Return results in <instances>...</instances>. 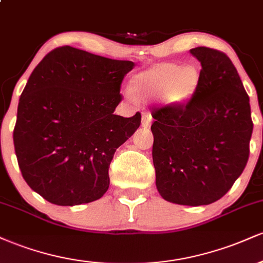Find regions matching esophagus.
<instances>
[{
  "label": "esophagus",
  "instance_id": "esophagus-1",
  "mask_svg": "<svg viewBox=\"0 0 263 263\" xmlns=\"http://www.w3.org/2000/svg\"><path fill=\"white\" fill-rule=\"evenodd\" d=\"M151 121H152V116H151V114L144 112L142 115V126H143V127H148L151 125Z\"/></svg>",
  "mask_w": 263,
  "mask_h": 263
}]
</instances>
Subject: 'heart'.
I'll return each mask as SVG.
<instances>
[{"instance_id": "1", "label": "heart", "mask_w": 263, "mask_h": 263, "mask_svg": "<svg viewBox=\"0 0 263 263\" xmlns=\"http://www.w3.org/2000/svg\"><path fill=\"white\" fill-rule=\"evenodd\" d=\"M200 79L197 66L163 63L136 74L129 83V91L140 98L159 96L164 104L179 106L198 91Z\"/></svg>"}]
</instances>
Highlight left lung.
<instances>
[{
    "label": "left lung",
    "mask_w": 263,
    "mask_h": 263,
    "mask_svg": "<svg viewBox=\"0 0 263 263\" xmlns=\"http://www.w3.org/2000/svg\"><path fill=\"white\" fill-rule=\"evenodd\" d=\"M201 64L200 85L185 104L152 108L156 185L163 199L199 206L222 198L250 156L251 107L225 53L190 49Z\"/></svg>",
    "instance_id": "left-lung-1"
}]
</instances>
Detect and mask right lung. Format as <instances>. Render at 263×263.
<instances>
[{
    "mask_svg": "<svg viewBox=\"0 0 263 263\" xmlns=\"http://www.w3.org/2000/svg\"><path fill=\"white\" fill-rule=\"evenodd\" d=\"M134 62L64 45L42 59L21 95L13 143L31 188L62 206L91 203L110 185L116 149L141 125V114L114 115Z\"/></svg>",
    "mask_w": 263,
    "mask_h": 263,
    "instance_id": "add662e5",
    "label": "right lung"
}]
</instances>
